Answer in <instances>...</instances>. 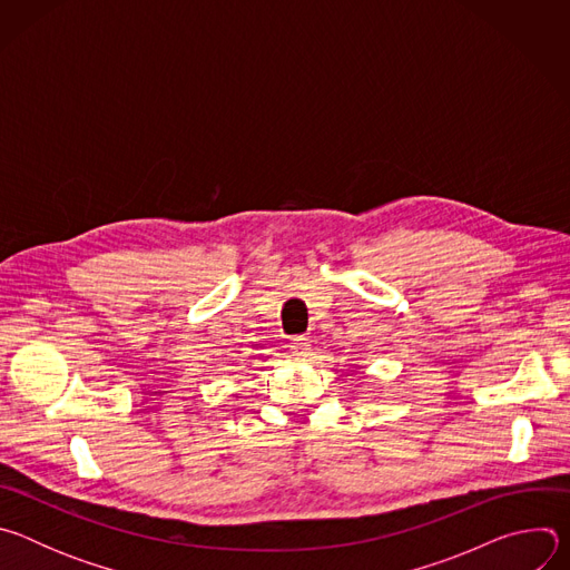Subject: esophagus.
Here are the masks:
<instances>
[{"label":"esophagus","mask_w":570,"mask_h":570,"mask_svg":"<svg viewBox=\"0 0 570 570\" xmlns=\"http://www.w3.org/2000/svg\"><path fill=\"white\" fill-rule=\"evenodd\" d=\"M288 350H291V354H293V356L302 358V356H306V354H308L311 343H308V338H306V336H295V338H291Z\"/></svg>","instance_id":"1"}]
</instances>
